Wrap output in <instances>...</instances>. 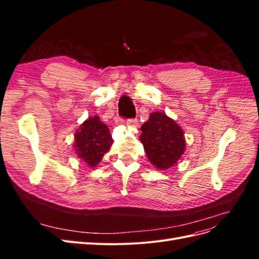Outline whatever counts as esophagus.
I'll return each mask as SVG.
<instances>
[{
	"label": "esophagus",
	"mask_w": 259,
	"mask_h": 259,
	"mask_svg": "<svg viewBox=\"0 0 259 259\" xmlns=\"http://www.w3.org/2000/svg\"><path fill=\"white\" fill-rule=\"evenodd\" d=\"M126 125L128 127L136 128L138 126V121L136 119H130V120L126 121Z\"/></svg>",
	"instance_id": "1"
}]
</instances>
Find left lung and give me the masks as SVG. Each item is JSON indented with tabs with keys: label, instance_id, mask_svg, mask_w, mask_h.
Listing matches in <instances>:
<instances>
[{
	"label": "left lung",
	"instance_id": "left-lung-1",
	"mask_svg": "<svg viewBox=\"0 0 259 259\" xmlns=\"http://www.w3.org/2000/svg\"><path fill=\"white\" fill-rule=\"evenodd\" d=\"M140 130L139 140L148 160L156 168H169L182 158L186 149L184 131L165 113L152 112Z\"/></svg>",
	"mask_w": 259,
	"mask_h": 259
}]
</instances>
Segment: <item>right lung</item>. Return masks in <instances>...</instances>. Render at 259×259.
<instances>
[{
  "label": "right lung",
  "mask_w": 259,
  "mask_h": 259,
  "mask_svg": "<svg viewBox=\"0 0 259 259\" xmlns=\"http://www.w3.org/2000/svg\"><path fill=\"white\" fill-rule=\"evenodd\" d=\"M113 143L108 126L97 115L91 116L74 134V150L91 167L97 166Z\"/></svg>",
  "instance_id": "add662e5"
}]
</instances>
